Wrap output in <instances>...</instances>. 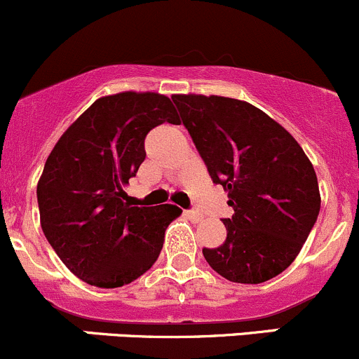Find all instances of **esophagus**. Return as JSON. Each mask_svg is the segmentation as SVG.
Listing matches in <instances>:
<instances>
[{
	"instance_id": "obj_1",
	"label": "esophagus",
	"mask_w": 359,
	"mask_h": 359,
	"mask_svg": "<svg viewBox=\"0 0 359 359\" xmlns=\"http://www.w3.org/2000/svg\"><path fill=\"white\" fill-rule=\"evenodd\" d=\"M184 216L188 217V219H191V221H195V223H197V221H201L202 219V214L198 212V210H195V209H190V210H184Z\"/></svg>"
}]
</instances>
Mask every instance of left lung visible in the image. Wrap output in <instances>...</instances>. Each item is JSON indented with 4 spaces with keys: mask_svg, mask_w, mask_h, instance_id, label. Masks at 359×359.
I'll return each mask as SVG.
<instances>
[{
    "mask_svg": "<svg viewBox=\"0 0 359 359\" xmlns=\"http://www.w3.org/2000/svg\"><path fill=\"white\" fill-rule=\"evenodd\" d=\"M212 183L228 191L235 214L226 240L202 249L210 268L230 282L262 283L295 259L320 212L316 172L294 136L247 102L175 95Z\"/></svg>",
    "mask_w": 359,
    "mask_h": 359,
    "instance_id": "1",
    "label": "left lung"
}]
</instances>
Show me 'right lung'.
<instances>
[{"instance_id": "right-lung-1", "label": "right lung", "mask_w": 359, "mask_h": 359, "mask_svg": "<svg viewBox=\"0 0 359 359\" xmlns=\"http://www.w3.org/2000/svg\"><path fill=\"white\" fill-rule=\"evenodd\" d=\"M178 124L157 93L98 98L62 135L38 183L41 228L62 262L83 282L116 289L152 268L176 205L136 207L123 190L145 161L154 128Z\"/></svg>"}]
</instances>
